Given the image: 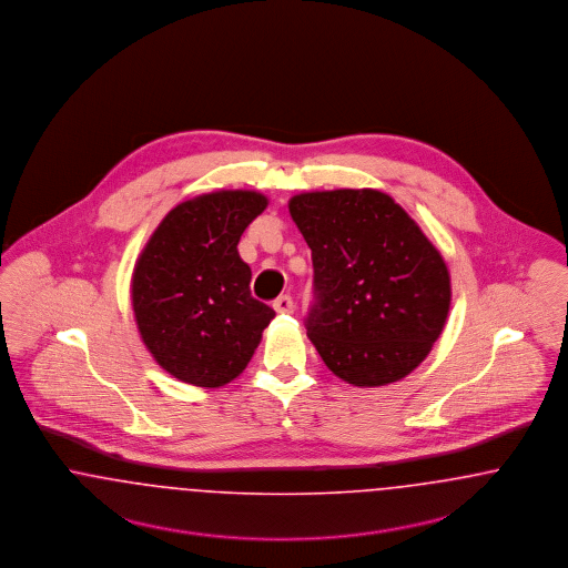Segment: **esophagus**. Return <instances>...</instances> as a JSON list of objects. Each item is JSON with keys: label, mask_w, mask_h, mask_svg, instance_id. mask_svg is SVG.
<instances>
[{"label": "esophagus", "mask_w": 568, "mask_h": 568, "mask_svg": "<svg viewBox=\"0 0 568 568\" xmlns=\"http://www.w3.org/2000/svg\"><path fill=\"white\" fill-rule=\"evenodd\" d=\"M273 310H275L277 314H293V310H295V301H293V296H277V298L273 301Z\"/></svg>", "instance_id": "1"}]
</instances>
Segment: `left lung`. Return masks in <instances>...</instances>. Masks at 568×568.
I'll use <instances>...</instances> for the list:
<instances>
[{
	"label": "left lung",
	"mask_w": 568,
	"mask_h": 568,
	"mask_svg": "<svg viewBox=\"0 0 568 568\" xmlns=\"http://www.w3.org/2000/svg\"><path fill=\"white\" fill-rule=\"evenodd\" d=\"M291 216L312 250L310 342L339 379L361 388L403 379L444 331L452 286L439 250L375 189L301 193Z\"/></svg>",
	"instance_id": "left-lung-1"
}]
</instances>
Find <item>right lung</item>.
Wrapping results in <instances>:
<instances>
[{"label":"right lung","mask_w":568,"mask_h":568,"mask_svg":"<svg viewBox=\"0 0 568 568\" xmlns=\"http://www.w3.org/2000/svg\"><path fill=\"white\" fill-rule=\"evenodd\" d=\"M256 191H219L175 205L150 235L131 303L144 346L180 382L219 388L246 369L275 312L250 295L237 244L265 207Z\"/></svg>","instance_id":"obj_1"}]
</instances>
